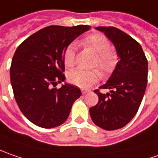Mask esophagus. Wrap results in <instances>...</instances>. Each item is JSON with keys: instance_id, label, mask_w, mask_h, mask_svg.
Listing matches in <instances>:
<instances>
[{"instance_id": "esophagus-1", "label": "esophagus", "mask_w": 158, "mask_h": 158, "mask_svg": "<svg viewBox=\"0 0 158 158\" xmlns=\"http://www.w3.org/2000/svg\"><path fill=\"white\" fill-rule=\"evenodd\" d=\"M81 92H82V94H87V93H89V90H81Z\"/></svg>"}]
</instances>
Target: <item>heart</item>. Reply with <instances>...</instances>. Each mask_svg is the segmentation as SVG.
Listing matches in <instances>:
<instances>
[{
    "mask_svg": "<svg viewBox=\"0 0 158 158\" xmlns=\"http://www.w3.org/2000/svg\"><path fill=\"white\" fill-rule=\"evenodd\" d=\"M81 44L90 49L96 54L94 65L101 70L103 73H110L116 67L118 55L110 48L109 40L105 35L94 33L85 36L81 40ZM75 46L70 44L64 52L63 60L66 67H73L75 64ZM99 73L97 71H86L77 68L71 71L68 74L69 81L80 88H89L99 79Z\"/></svg>",
    "mask_w": 158,
    "mask_h": 158,
    "instance_id": "obj_1",
    "label": "heart"
}]
</instances>
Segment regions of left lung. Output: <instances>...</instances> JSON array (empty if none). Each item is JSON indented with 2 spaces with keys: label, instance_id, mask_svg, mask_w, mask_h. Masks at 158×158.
<instances>
[{
  "label": "left lung",
  "instance_id": "8db88e82",
  "mask_svg": "<svg viewBox=\"0 0 158 158\" xmlns=\"http://www.w3.org/2000/svg\"><path fill=\"white\" fill-rule=\"evenodd\" d=\"M115 47L119 61L110 78L94 93L99 102L89 109L98 127L115 130L127 125L138 111L148 81V61L143 48L130 35L114 27H96Z\"/></svg>",
  "mask_w": 158,
  "mask_h": 158
}]
</instances>
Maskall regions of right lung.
Returning <instances> with one entry per match:
<instances>
[{
	"instance_id": "add662e5",
	"label": "right lung",
	"mask_w": 158,
	"mask_h": 158,
	"mask_svg": "<svg viewBox=\"0 0 158 158\" xmlns=\"http://www.w3.org/2000/svg\"><path fill=\"white\" fill-rule=\"evenodd\" d=\"M90 26H49L20 44L12 58L10 81L20 110L29 121L44 128L57 127L68 118L81 95L79 87L64 83L65 49Z\"/></svg>"
}]
</instances>
